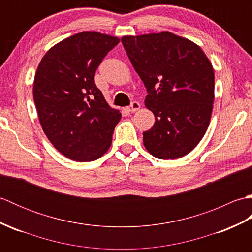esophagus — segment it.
Instances as JSON below:
<instances>
[{
	"instance_id": "obj_1",
	"label": "esophagus",
	"mask_w": 252,
	"mask_h": 252,
	"mask_svg": "<svg viewBox=\"0 0 252 252\" xmlns=\"http://www.w3.org/2000/svg\"><path fill=\"white\" fill-rule=\"evenodd\" d=\"M140 108H141V105L138 101H132V104L127 107V109H129V111H131V112H135Z\"/></svg>"
}]
</instances>
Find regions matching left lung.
<instances>
[{"label":"left lung","mask_w":252,"mask_h":252,"mask_svg":"<svg viewBox=\"0 0 252 252\" xmlns=\"http://www.w3.org/2000/svg\"><path fill=\"white\" fill-rule=\"evenodd\" d=\"M147 90L145 106L155 125L144 146L159 159H178L205 135L215 100V72L199 46L171 32L121 37Z\"/></svg>","instance_id":"1"}]
</instances>
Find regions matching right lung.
<instances>
[{
	"mask_svg": "<svg viewBox=\"0 0 252 252\" xmlns=\"http://www.w3.org/2000/svg\"><path fill=\"white\" fill-rule=\"evenodd\" d=\"M119 42L99 32H80L53 46L36 69L33 99L41 126L69 159L93 161L110 147L121 114L107 104L94 77Z\"/></svg>",
	"mask_w": 252,
	"mask_h": 252,
	"instance_id": "1",
	"label": "right lung"
}]
</instances>
